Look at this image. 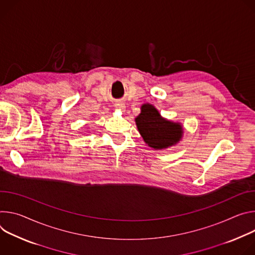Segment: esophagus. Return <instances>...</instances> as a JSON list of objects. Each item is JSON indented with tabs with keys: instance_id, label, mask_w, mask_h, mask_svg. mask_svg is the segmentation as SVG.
Returning <instances> with one entry per match:
<instances>
[{
	"instance_id": "obj_1",
	"label": "esophagus",
	"mask_w": 255,
	"mask_h": 255,
	"mask_svg": "<svg viewBox=\"0 0 255 255\" xmlns=\"http://www.w3.org/2000/svg\"><path fill=\"white\" fill-rule=\"evenodd\" d=\"M115 107H116V109L121 110V111H125V110H126V105H125V103H123V102H117V103L115 104Z\"/></svg>"
}]
</instances>
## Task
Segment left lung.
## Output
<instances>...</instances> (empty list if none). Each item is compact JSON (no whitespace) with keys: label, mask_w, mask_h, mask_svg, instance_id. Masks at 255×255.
I'll use <instances>...</instances> for the list:
<instances>
[{"label":"left lung","mask_w":255,"mask_h":255,"mask_svg":"<svg viewBox=\"0 0 255 255\" xmlns=\"http://www.w3.org/2000/svg\"><path fill=\"white\" fill-rule=\"evenodd\" d=\"M134 122L146 145L154 150H165L175 146L183 136L182 125L163 118L150 103L140 106V113Z\"/></svg>","instance_id":"1"}]
</instances>
